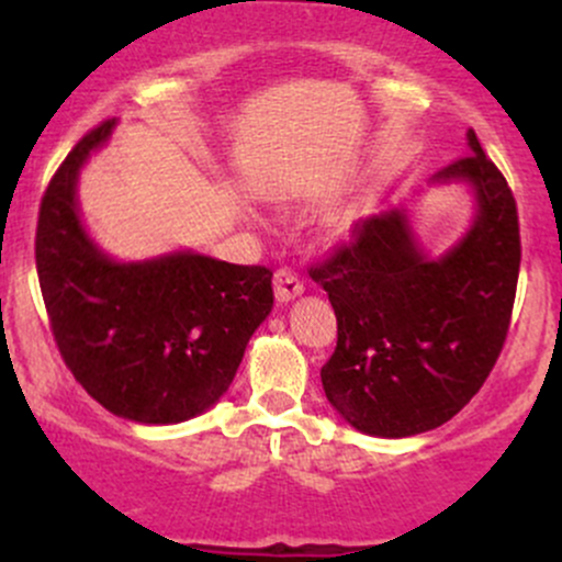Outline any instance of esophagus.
<instances>
[{
	"instance_id": "esophagus-1",
	"label": "esophagus",
	"mask_w": 562,
	"mask_h": 562,
	"mask_svg": "<svg viewBox=\"0 0 562 562\" xmlns=\"http://www.w3.org/2000/svg\"><path fill=\"white\" fill-rule=\"evenodd\" d=\"M303 293V280L299 272L293 269H277L274 272V295L280 303H288L293 299H299Z\"/></svg>"
}]
</instances>
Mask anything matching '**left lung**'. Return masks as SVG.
<instances>
[{
	"instance_id": "left-lung-1",
	"label": "left lung",
	"mask_w": 562,
	"mask_h": 562,
	"mask_svg": "<svg viewBox=\"0 0 562 562\" xmlns=\"http://www.w3.org/2000/svg\"><path fill=\"white\" fill-rule=\"evenodd\" d=\"M468 156L436 182L475 187L479 216L451 254L428 261L402 211L362 218L308 274L327 290L338 346L322 367L327 398L357 430L402 438L465 406L499 359L520 272L518 205L468 132Z\"/></svg>"
}]
</instances>
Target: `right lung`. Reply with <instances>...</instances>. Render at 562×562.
Instances as JSON below:
<instances>
[{
  "label": "right lung",
  "instance_id": "add662e5",
  "mask_svg": "<svg viewBox=\"0 0 562 562\" xmlns=\"http://www.w3.org/2000/svg\"><path fill=\"white\" fill-rule=\"evenodd\" d=\"M113 124L83 134L44 190L38 285L57 351L94 402L134 423H182L229 389L272 312V269L198 254L145 263L102 256L79 222L76 177Z\"/></svg>",
  "mask_w": 562,
  "mask_h": 562
}]
</instances>
